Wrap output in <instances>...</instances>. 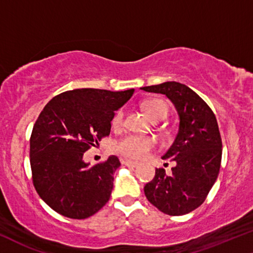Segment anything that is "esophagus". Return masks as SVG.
<instances>
[{
    "label": "esophagus",
    "instance_id": "obj_1",
    "mask_svg": "<svg viewBox=\"0 0 253 253\" xmlns=\"http://www.w3.org/2000/svg\"><path fill=\"white\" fill-rule=\"evenodd\" d=\"M121 164L127 166V167H130V168H135L137 164L136 162H133V161H129V160H121Z\"/></svg>",
    "mask_w": 253,
    "mask_h": 253
}]
</instances>
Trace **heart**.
I'll list each match as a JSON object with an SVG mask.
<instances>
[{
    "label": "heart",
    "instance_id": "b5f03b06",
    "mask_svg": "<svg viewBox=\"0 0 253 253\" xmlns=\"http://www.w3.org/2000/svg\"><path fill=\"white\" fill-rule=\"evenodd\" d=\"M145 111L150 119L153 121L156 119H164L168 113V106L162 100H149L145 104ZM124 121V111L119 110L113 118V125L116 127L120 126ZM154 147V140L148 136L135 135V134H128V135L121 137L116 143V149L121 155L129 159L140 160L148 154Z\"/></svg>",
    "mask_w": 253,
    "mask_h": 253
}]
</instances>
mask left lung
<instances>
[{
  "instance_id": "1",
  "label": "left lung",
  "mask_w": 253,
  "mask_h": 253,
  "mask_svg": "<svg viewBox=\"0 0 253 253\" xmlns=\"http://www.w3.org/2000/svg\"><path fill=\"white\" fill-rule=\"evenodd\" d=\"M165 94L178 114V130L162 160L175 162L171 174L159 168L145 185L147 200L160 211L181 216L204 202L217 180L222 160V139L211 108L196 92L177 82L145 86Z\"/></svg>"
}]
</instances>
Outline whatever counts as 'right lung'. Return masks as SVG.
Returning a JSON list of instances; mask_svg holds the SVG:
<instances>
[{"label": "right lung", "mask_w": 253, "mask_h": 253, "mask_svg": "<svg viewBox=\"0 0 253 253\" xmlns=\"http://www.w3.org/2000/svg\"><path fill=\"white\" fill-rule=\"evenodd\" d=\"M133 93L134 88H76L52 98L41 112L30 137V166L35 189L56 212L84 219L108 202L119 159L111 155L89 166L83 156L110 135L116 111Z\"/></svg>", "instance_id": "add662e5"}]
</instances>
